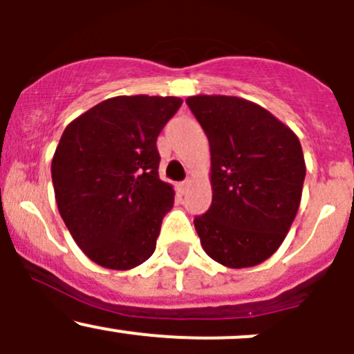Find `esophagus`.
I'll use <instances>...</instances> for the list:
<instances>
[{
    "label": "esophagus",
    "mask_w": 354,
    "mask_h": 354,
    "mask_svg": "<svg viewBox=\"0 0 354 354\" xmlns=\"http://www.w3.org/2000/svg\"><path fill=\"white\" fill-rule=\"evenodd\" d=\"M188 187H190V180H185V181H181L180 185H178V188H180V192L181 194H187V190H188Z\"/></svg>",
    "instance_id": "obj_1"
}]
</instances>
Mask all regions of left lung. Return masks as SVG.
<instances>
[{"mask_svg": "<svg viewBox=\"0 0 354 354\" xmlns=\"http://www.w3.org/2000/svg\"><path fill=\"white\" fill-rule=\"evenodd\" d=\"M187 104L210 145L212 203L194 219L207 255L231 269L269 259L286 238L305 181L301 144L259 104L194 95Z\"/></svg>", "mask_w": 354, "mask_h": 354, "instance_id": "left-lung-1", "label": "left lung"}]
</instances>
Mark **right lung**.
<instances>
[{
  "label": "right lung",
  "instance_id": "obj_1",
  "mask_svg": "<svg viewBox=\"0 0 354 354\" xmlns=\"http://www.w3.org/2000/svg\"><path fill=\"white\" fill-rule=\"evenodd\" d=\"M180 97L118 95L65 128L51 164L56 203L75 243L106 269L127 270L154 253L174 203L159 180L157 137Z\"/></svg>",
  "mask_w": 354,
  "mask_h": 354
}]
</instances>
